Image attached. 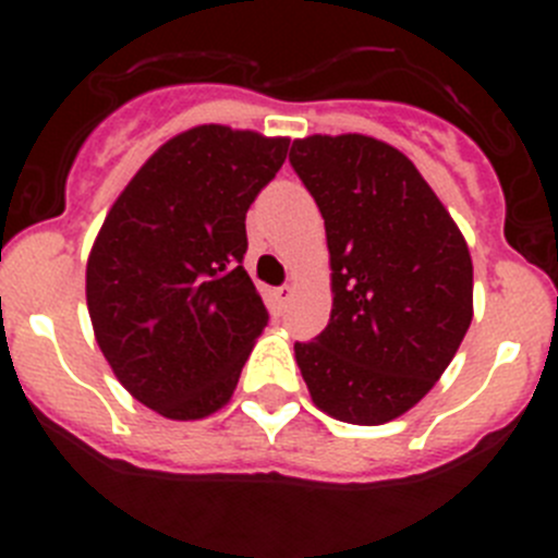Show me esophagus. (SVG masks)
I'll use <instances>...</instances> for the list:
<instances>
[{"label": "esophagus", "instance_id": "34e87169", "mask_svg": "<svg viewBox=\"0 0 558 558\" xmlns=\"http://www.w3.org/2000/svg\"><path fill=\"white\" fill-rule=\"evenodd\" d=\"M272 300H275V305H278V307L289 305L291 286H278V289H272Z\"/></svg>", "mask_w": 558, "mask_h": 558}]
</instances>
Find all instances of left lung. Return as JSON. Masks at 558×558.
<instances>
[{
    "mask_svg": "<svg viewBox=\"0 0 558 558\" xmlns=\"http://www.w3.org/2000/svg\"><path fill=\"white\" fill-rule=\"evenodd\" d=\"M291 167L318 205L331 315L294 342L313 402L359 426L408 413L440 380L472 320L464 238L413 161L364 134L294 140Z\"/></svg>",
    "mask_w": 558,
    "mask_h": 558,
    "instance_id": "8db88e82",
    "label": "left lung"
}]
</instances>
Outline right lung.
Masks as SVG:
<instances>
[{
    "instance_id": "1",
    "label": "right lung",
    "mask_w": 558,
    "mask_h": 558,
    "mask_svg": "<svg viewBox=\"0 0 558 558\" xmlns=\"http://www.w3.org/2000/svg\"><path fill=\"white\" fill-rule=\"evenodd\" d=\"M289 140L196 126L161 145L107 213L86 267L94 335L123 388L194 421L229 402L269 313L247 278L245 213Z\"/></svg>"
}]
</instances>
